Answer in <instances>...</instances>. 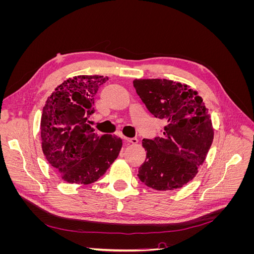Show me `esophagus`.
<instances>
[{"mask_svg": "<svg viewBox=\"0 0 254 254\" xmlns=\"http://www.w3.org/2000/svg\"><path fill=\"white\" fill-rule=\"evenodd\" d=\"M123 140L128 142V143H132V144H136L137 143V139L136 137H126V136H123L122 137Z\"/></svg>", "mask_w": 254, "mask_h": 254, "instance_id": "1", "label": "esophagus"}]
</instances>
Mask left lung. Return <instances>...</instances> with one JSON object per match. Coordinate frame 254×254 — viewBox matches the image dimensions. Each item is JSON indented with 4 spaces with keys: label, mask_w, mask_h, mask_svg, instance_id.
I'll return each instance as SVG.
<instances>
[{
    "label": "left lung",
    "mask_w": 254,
    "mask_h": 254,
    "mask_svg": "<svg viewBox=\"0 0 254 254\" xmlns=\"http://www.w3.org/2000/svg\"><path fill=\"white\" fill-rule=\"evenodd\" d=\"M133 87L148 111L165 123L162 136L143 139L146 160L139 179L158 190L182 188L198 173L214 130L202 98L188 84L167 79H135Z\"/></svg>",
    "instance_id": "1"
}]
</instances>
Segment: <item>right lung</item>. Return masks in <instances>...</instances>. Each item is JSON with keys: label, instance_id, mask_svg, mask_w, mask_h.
<instances>
[{"label": "right lung", "instance_id": "obj_1", "mask_svg": "<svg viewBox=\"0 0 254 254\" xmlns=\"http://www.w3.org/2000/svg\"><path fill=\"white\" fill-rule=\"evenodd\" d=\"M108 77L80 75L68 78L48 98L41 117L42 150L51 166L68 183L98 180L118 158L122 139L99 135L88 123L94 96Z\"/></svg>", "mask_w": 254, "mask_h": 254}]
</instances>
